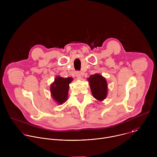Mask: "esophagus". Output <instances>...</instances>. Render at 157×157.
<instances>
[{"label":"esophagus","mask_w":157,"mask_h":157,"mask_svg":"<svg viewBox=\"0 0 157 157\" xmlns=\"http://www.w3.org/2000/svg\"><path fill=\"white\" fill-rule=\"evenodd\" d=\"M76 77L78 79H81V73L79 72H76Z\"/></svg>","instance_id":"1"}]
</instances>
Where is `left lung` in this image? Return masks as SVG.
Instances as JSON below:
<instances>
[{
  "label": "left lung",
  "instance_id": "8db88e82",
  "mask_svg": "<svg viewBox=\"0 0 157 157\" xmlns=\"http://www.w3.org/2000/svg\"><path fill=\"white\" fill-rule=\"evenodd\" d=\"M93 97L102 101L105 99L107 94V84L106 79L99 74L91 75L87 78Z\"/></svg>",
  "mask_w": 157,
  "mask_h": 157
}]
</instances>
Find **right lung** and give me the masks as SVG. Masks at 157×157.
Instances as JSON below:
<instances>
[{
  "label": "right lung",
  "instance_id": "right-lung-1",
  "mask_svg": "<svg viewBox=\"0 0 157 157\" xmlns=\"http://www.w3.org/2000/svg\"><path fill=\"white\" fill-rule=\"evenodd\" d=\"M73 81V78L68 77L64 78L57 76L55 81L50 86V92L53 99L58 104H63L68 99L69 84Z\"/></svg>",
  "mask_w": 157,
  "mask_h": 157
}]
</instances>
